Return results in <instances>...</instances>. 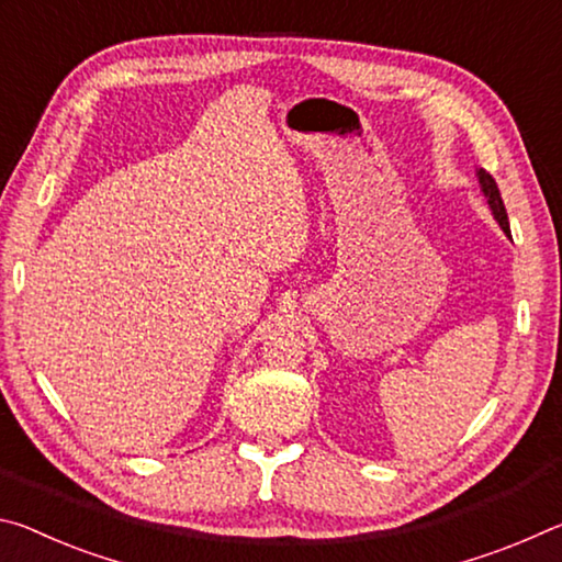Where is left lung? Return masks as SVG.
<instances>
[{"label":"left lung","mask_w":562,"mask_h":562,"mask_svg":"<svg viewBox=\"0 0 562 562\" xmlns=\"http://www.w3.org/2000/svg\"><path fill=\"white\" fill-rule=\"evenodd\" d=\"M475 176H479L481 190H483V195H486V201H488V207H491L493 217H496L498 225L503 227V233L510 235L508 213H506V205H503V198H501V190H498V186H496V180H493L491 173H486V170H483V168L475 170Z\"/></svg>","instance_id":"obj_1"}]
</instances>
